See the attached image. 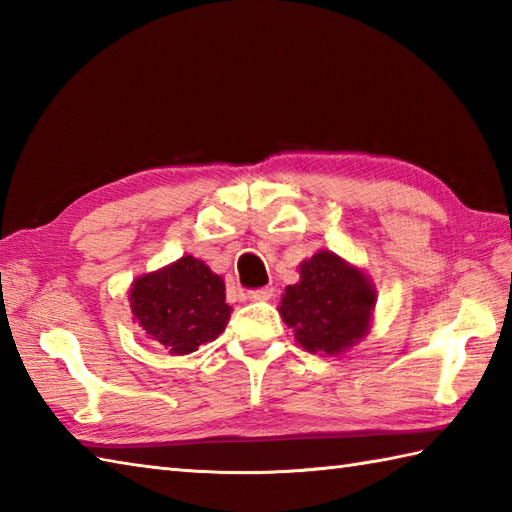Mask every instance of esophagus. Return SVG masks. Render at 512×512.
Segmentation results:
<instances>
[{
    "label": "esophagus",
    "instance_id": "34e87169",
    "mask_svg": "<svg viewBox=\"0 0 512 512\" xmlns=\"http://www.w3.org/2000/svg\"><path fill=\"white\" fill-rule=\"evenodd\" d=\"M275 288L273 286H264V288H255V290H248V299L250 301H266L273 297Z\"/></svg>",
    "mask_w": 512,
    "mask_h": 512
}]
</instances>
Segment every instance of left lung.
<instances>
[{
    "label": "left lung",
    "instance_id": "1",
    "mask_svg": "<svg viewBox=\"0 0 512 512\" xmlns=\"http://www.w3.org/2000/svg\"><path fill=\"white\" fill-rule=\"evenodd\" d=\"M374 301L361 270L323 250L301 264V281L286 288L279 312L303 350L339 354L367 332Z\"/></svg>",
    "mask_w": 512,
    "mask_h": 512
}]
</instances>
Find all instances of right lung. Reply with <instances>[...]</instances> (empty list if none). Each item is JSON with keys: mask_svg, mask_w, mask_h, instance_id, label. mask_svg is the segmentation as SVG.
<instances>
[{"mask_svg": "<svg viewBox=\"0 0 512 512\" xmlns=\"http://www.w3.org/2000/svg\"><path fill=\"white\" fill-rule=\"evenodd\" d=\"M129 299L140 328L178 356L217 339L231 319L222 277L191 255L136 279Z\"/></svg>", "mask_w": 512, "mask_h": 512, "instance_id": "add662e5", "label": "right lung"}]
</instances>
